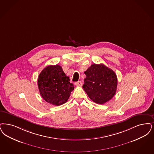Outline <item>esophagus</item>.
I'll use <instances>...</instances> for the list:
<instances>
[{"label": "esophagus", "instance_id": "obj_1", "mask_svg": "<svg viewBox=\"0 0 154 154\" xmlns=\"http://www.w3.org/2000/svg\"><path fill=\"white\" fill-rule=\"evenodd\" d=\"M75 85L76 86H81V85H82V82L81 81H79L75 82Z\"/></svg>", "mask_w": 154, "mask_h": 154}]
</instances>
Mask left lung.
<instances>
[{"label": "left lung", "mask_w": 154, "mask_h": 154, "mask_svg": "<svg viewBox=\"0 0 154 154\" xmlns=\"http://www.w3.org/2000/svg\"><path fill=\"white\" fill-rule=\"evenodd\" d=\"M86 78L82 86L93 102L103 104L115 96L117 86L116 74L104 64H92L84 72Z\"/></svg>", "instance_id": "8db88e82"}]
</instances>
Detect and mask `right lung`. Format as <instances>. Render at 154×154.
I'll use <instances>...</instances> for the list:
<instances>
[{
	"instance_id": "obj_1",
	"label": "right lung",
	"mask_w": 154,
	"mask_h": 154,
	"mask_svg": "<svg viewBox=\"0 0 154 154\" xmlns=\"http://www.w3.org/2000/svg\"><path fill=\"white\" fill-rule=\"evenodd\" d=\"M70 80L58 65L44 68L38 79V86L42 97L56 106L65 103L74 88Z\"/></svg>"
}]
</instances>
